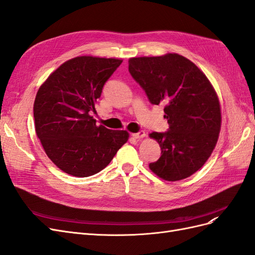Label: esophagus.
<instances>
[{
  "mask_svg": "<svg viewBox=\"0 0 255 255\" xmlns=\"http://www.w3.org/2000/svg\"><path fill=\"white\" fill-rule=\"evenodd\" d=\"M132 136H133V138H135V139H140V138H143L145 136V133L143 132V130H139V132L132 134Z\"/></svg>",
  "mask_w": 255,
  "mask_h": 255,
  "instance_id": "esophagus-1",
  "label": "esophagus"
}]
</instances>
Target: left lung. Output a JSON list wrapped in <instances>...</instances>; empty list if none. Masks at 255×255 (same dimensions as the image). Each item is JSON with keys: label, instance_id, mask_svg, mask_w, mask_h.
Wrapping results in <instances>:
<instances>
[{"label": "left lung", "instance_id": "1", "mask_svg": "<svg viewBox=\"0 0 255 255\" xmlns=\"http://www.w3.org/2000/svg\"><path fill=\"white\" fill-rule=\"evenodd\" d=\"M128 71L151 104H164L167 132H153L160 157L149 164L166 181H180L201 168L215 148L221 126L220 104L205 74L179 54L134 57Z\"/></svg>", "mask_w": 255, "mask_h": 255}]
</instances>
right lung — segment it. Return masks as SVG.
I'll return each instance as SVG.
<instances>
[{"label":"right lung","mask_w":255,"mask_h":255,"mask_svg":"<svg viewBox=\"0 0 255 255\" xmlns=\"http://www.w3.org/2000/svg\"><path fill=\"white\" fill-rule=\"evenodd\" d=\"M121 59L80 56L54 71L37 92L36 134L60 170L78 177L94 175L111 163L128 139L127 130L97 127L90 114Z\"/></svg>","instance_id":"1"}]
</instances>
